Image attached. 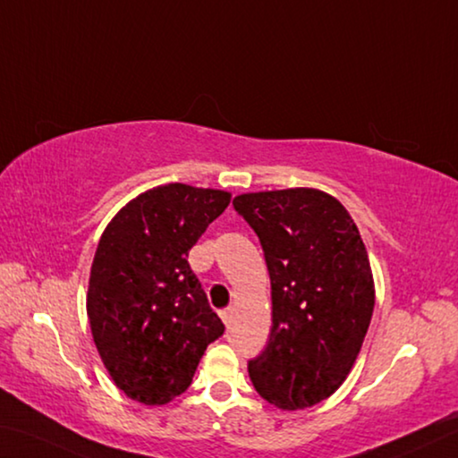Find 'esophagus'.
<instances>
[{
    "mask_svg": "<svg viewBox=\"0 0 458 458\" xmlns=\"http://www.w3.org/2000/svg\"><path fill=\"white\" fill-rule=\"evenodd\" d=\"M221 319H223L225 326H231V319H233V310H231V308L223 310L221 311Z\"/></svg>",
    "mask_w": 458,
    "mask_h": 458,
    "instance_id": "obj_1",
    "label": "esophagus"
}]
</instances>
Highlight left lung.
Returning a JSON list of instances; mask_svg holds the SVG:
<instances>
[{
	"label": "left lung",
	"instance_id": "8db88e82",
	"mask_svg": "<svg viewBox=\"0 0 458 458\" xmlns=\"http://www.w3.org/2000/svg\"><path fill=\"white\" fill-rule=\"evenodd\" d=\"M235 211L258 233L271 279V334L250 360L269 404L303 411L346 380L374 311L370 259L354 219L318 189L245 192Z\"/></svg>",
	"mask_w": 458,
	"mask_h": 458
}]
</instances>
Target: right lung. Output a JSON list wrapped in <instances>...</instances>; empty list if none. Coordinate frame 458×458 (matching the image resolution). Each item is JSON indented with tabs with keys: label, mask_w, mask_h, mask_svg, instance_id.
Instances as JSON below:
<instances>
[{
	"label": "right lung",
	"mask_w": 458,
	"mask_h": 458,
	"mask_svg": "<svg viewBox=\"0 0 458 458\" xmlns=\"http://www.w3.org/2000/svg\"><path fill=\"white\" fill-rule=\"evenodd\" d=\"M229 200L227 191L163 184L126 203L104 229L86 311L104 366L136 403L160 406L182 394L225 332L187 258Z\"/></svg>",
	"instance_id": "obj_1"
}]
</instances>
